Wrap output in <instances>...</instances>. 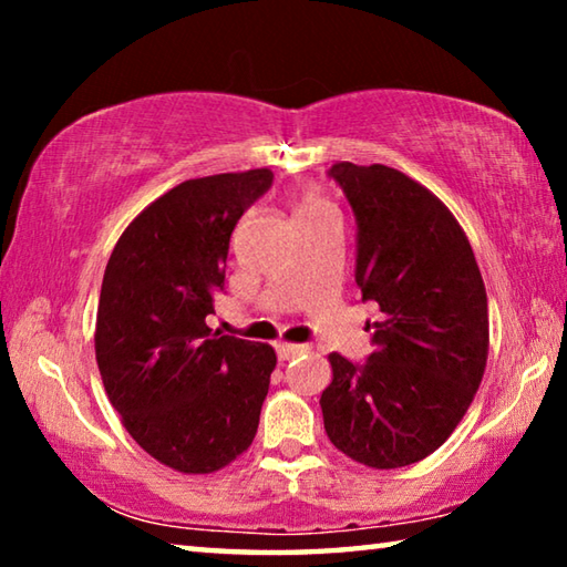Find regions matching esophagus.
<instances>
[{"instance_id":"esophagus-1","label":"esophagus","mask_w":567,"mask_h":567,"mask_svg":"<svg viewBox=\"0 0 567 567\" xmlns=\"http://www.w3.org/2000/svg\"><path fill=\"white\" fill-rule=\"evenodd\" d=\"M275 352H277V358H280V360L285 362V360L297 358V354H302V352H305V344H287V342H280V344H275Z\"/></svg>"}]
</instances>
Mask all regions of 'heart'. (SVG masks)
Masks as SVG:
<instances>
[{"label":"heart","instance_id":"1","mask_svg":"<svg viewBox=\"0 0 567 567\" xmlns=\"http://www.w3.org/2000/svg\"><path fill=\"white\" fill-rule=\"evenodd\" d=\"M324 203L320 197H315V195H305L302 197V203H300V215H305V213H312V209H318V207H322Z\"/></svg>","mask_w":567,"mask_h":567}]
</instances>
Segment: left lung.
I'll return each mask as SVG.
<instances>
[{
	"mask_svg": "<svg viewBox=\"0 0 567 567\" xmlns=\"http://www.w3.org/2000/svg\"><path fill=\"white\" fill-rule=\"evenodd\" d=\"M354 215V282L382 318L364 362L330 354L320 405L330 443L378 470L445 443L487 360V295L473 247L433 192L385 165L328 169Z\"/></svg>",
	"mask_w": 567,
	"mask_h": 567,
	"instance_id": "obj_1",
	"label": "left lung"
}]
</instances>
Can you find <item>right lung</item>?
<instances>
[{"instance_id": "right-lung-1", "label": "right lung", "mask_w": 567, "mask_h": 567, "mask_svg": "<svg viewBox=\"0 0 567 567\" xmlns=\"http://www.w3.org/2000/svg\"><path fill=\"white\" fill-rule=\"evenodd\" d=\"M270 169L187 179L134 217L104 270L100 375L142 450L179 473H215L252 445L270 344L207 328L233 229L272 187Z\"/></svg>"}]
</instances>
